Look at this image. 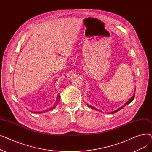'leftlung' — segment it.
<instances>
[{
	"label": "left lung",
	"mask_w": 152,
	"mask_h": 152,
	"mask_svg": "<svg viewBox=\"0 0 152 152\" xmlns=\"http://www.w3.org/2000/svg\"><path fill=\"white\" fill-rule=\"evenodd\" d=\"M134 97H135V92H134V95H133V96L128 100V101H127L126 103H125V104L123 106V107H121V108H119V109H118V110H116V111H113V112H111V113H111V114H113V113H116V112H117V111H119V110H121L123 107H124L125 106H126L127 104H129V103H131L134 99ZM88 106L90 107V108H92V109H94V110H98L97 109H96V108H94V107H92V106H91V105H88Z\"/></svg>",
	"instance_id": "obj_1"
}]
</instances>
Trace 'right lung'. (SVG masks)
I'll return each instance as SVG.
<instances>
[{"mask_svg":"<svg viewBox=\"0 0 152 152\" xmlns=\"http://www.w3.org/2000/svg\"><path fill=\"white\" fill-rule=\"evenodd\" d=\"M57 102H56V104H55V105L52 108H51V109H49V110H48V111H50V110H53L54 108H55L56 107H57V105L58 104V102H59V100H60V95H58V97H57ZM45 111H47V110L46 111H42H42H41V112H40V111H39V112L38 113V112H36V113H44V112H45Z\"/></svg>","mask_w":152,"mask_h":152,"instance_id":"right-lung-1","label":"right lung"}]
</instances>
